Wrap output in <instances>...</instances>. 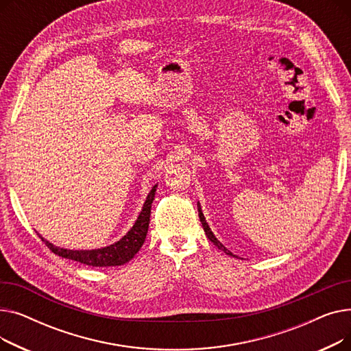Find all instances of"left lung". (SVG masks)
Instances as JSON below:
<instances>
[{
  "instance_id": "1",
  "label": "left lung",
  "mask_w": 351,
  "mask_h": 351,
  "mask_svg": "<svg viewBox=\"0 0 351 351\" xmlns=\"http://www.w3.org/2000/svg\"><path fill=\"white\" fill-rule=\"evenodd\" d=\"M197 212H199V219H200V222H202V226H204V230H205V233H206V236H208V239L209 241L215 245V246H217V249H220V250H223L226 254H229V256H233V257H237V256H234L232 252H229L222 243H220L217 239H216V236L213 234V232L210 230V228H209V225H208V222H206V219H205V216H204V212H202V208H200V204L197 202Z\"/></svg>"
}]
</instances>
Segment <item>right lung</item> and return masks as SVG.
<instances>
[{"label": "right lung", "instance_id": "obj_1", "mask_svg": "<svg viewBox=\"0 0 351 351\" xmlns=\"http://www.w3.org/2000/svg\"><path fill=\"white\" fill-rule=\"evenodd\" d=\"M156 188H158V185H155L152 188V191L147 193L145 204L142 206V210H141L138 219L135 220V223L131 228V230H129L122 239H119V241L115 242L114 245H109V246H105L101 249H92V250H71V249L58 247V246L49 243L43 236H40L41 241L55 254L65 257V259L84 263L86 266L108 267V266L125 265L139 252V249L142 247V245L145 242L147 228H149L151 208H152V202L155 199Z\"/></svg>", "mask_w": 351, "mask_h": 351}]
</instances>
